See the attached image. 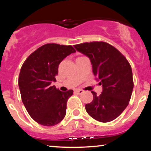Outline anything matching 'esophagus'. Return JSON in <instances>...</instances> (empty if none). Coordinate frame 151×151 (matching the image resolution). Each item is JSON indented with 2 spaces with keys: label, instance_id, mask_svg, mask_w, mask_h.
Returning <instances> with one entry per match:
<instances>
[{
  "label": "esophagus",
  "instance_id": "1",
  "mask_svg": "<svg viewBox=\"0 0 151 151\" xmlns=\"http://www.w3.org/2000/svg\"><path fill=\"white\" fill-rule=\"evenodd\" d=\"M76 92L78 94H82V93L84 92V91L82 90V89H76Z\"/></svg>",
  "mask_w": 151,
  "mask_h": 151
}]
</instances>
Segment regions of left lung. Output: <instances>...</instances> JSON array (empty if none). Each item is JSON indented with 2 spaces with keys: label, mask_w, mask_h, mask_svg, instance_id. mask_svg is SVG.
Here are the masks:
<instances>
[{
  "label": "left lung",
  "mask_w": 151,
  "mask_h": 151,
  "mask_svg": "<svg viewBox=\"0 0 151 151\" xmlns=\"http://www.w3.org/2000/svg\"><path fill=\"white\" fill-rule=\"evenodd\" d=\"M74 47L89 58L93 73L103 88L100 96L91 91L93 100L85 105L86 112L101 122L113 121L127 108L133 92V73L129 61L115 47L102 41Z\"/></svg>",
  "instance_id": "obj_1"
}]
</instances>
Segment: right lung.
I'll return each mask as SVG.
<instances>
[{
	"instance_id": "1",
	"label": "right lung",
	"mask_w": 151,
	"mask_h": 151,
	"mask_svg": "<svg viewBox=\"0 0 151 151\" xmlns=\"http://www.w3.org/2000/svg\"><path fill=\"white\" fill-rule=\"evenodd\" d=\"M76 50L71 45L48 43L31 53L22 64L18 77L22 101L32 118L46 127L54 126L66 115L73 90L60 91L55 86L58 66Z\"/></svg>"
}]
</instances>
